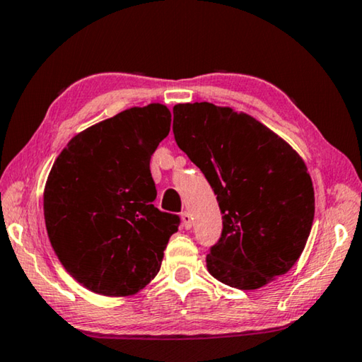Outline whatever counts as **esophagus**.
Instances as JSON below:
<instances>
[{
  "label": "esophagus",
  "instance_id": "obj_1",
  "mask_svg": "<svg viewBox=\"0 0 362 362\" xmlns=\"http://www.w3.org/2000/svg\"><path fill=\"white\" fill-rule=\"evenodd\" d=\"M181 223H182V227H185V229H191L192 227V216H191V213H187V211H185V213H181Z\"/></svg>",
  "mask_w": 362,
  "mask_h": 362
}]
</instances>
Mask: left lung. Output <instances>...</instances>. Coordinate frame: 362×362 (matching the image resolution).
Masks as SVG:
<instances>
[{"label": "left lung", "instance_id": "1", "mask_svg": "<svg viewBox=\"0 0 362 362\" xmlns=\"http://www.w3.org/2000/svg\"><path fill=\"white\" fill-rule=\"evenodd\" d=\"M173 133L223 213V235L206 256L208 272L243 291L288 274L315 218L313 182L302 157L250 114L208 101L175 105Z\"/></svg>", "mask_w": 362, "mask_h": 362}]
</instances>
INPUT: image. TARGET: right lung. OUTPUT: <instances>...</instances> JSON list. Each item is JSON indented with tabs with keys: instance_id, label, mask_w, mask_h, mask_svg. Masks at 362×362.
I'll return each mask as SVG.
<instances>
[{
	"instance_id": "1",
	"label": "right lung",
	"mask_w": 362,
	"mask_h": 362,
	"mask_svg": "<svg viewBox=\"0 0 362 362\" xmlns=\"http://www.w3.org/2000/svg\"><path fill=\"white\" fill-rule=\"evenodd\" d=\"M165 105L133 106L69 139L44 186V219L63 267L92 293L127 297L158 274L176 214L158 211L149 160L168 135Z\"/></svg>"
}]
</instances>
